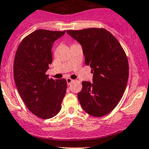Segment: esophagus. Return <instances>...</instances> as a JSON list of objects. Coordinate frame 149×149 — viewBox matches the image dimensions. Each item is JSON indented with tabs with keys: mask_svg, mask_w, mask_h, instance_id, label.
Here are the masks:
<instances>
[{
	"mask_svg": "<svg viewBox=\"0 0 149 149\" xmlns=\"http://www.w3.org/2000/svg\"><path fill=\"white\" fill-rule=\"evenodd\" d=\"M73 81V80H72V79H70V78H67V79H66V82H67L68 85L70 84Z\"/></svg>",
	"mask_w": 149,
	"mask_h": 149,
	"instance_id": "obj_1",
	"label": "esophagus"
}]
</instances>
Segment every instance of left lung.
<instances>
[{"label": "left lung", "mask_w": 149, "mask_h": 149, "mask_svg": "<svg viewBox=\"0 0 149 149\" xmlns=\"http://www.w3.org/2000/svg\"><path fill=\"white\" fill-rule=\"evenodd\" d=\"M81 45L86 65H90L93 82L83 81L78 99L84 110L102 117L115 109L127 86L129 65L127 56L116 38L104 29L68 30Z\"/></svg>", "instance_id": "8db88e82"}]
</instances>
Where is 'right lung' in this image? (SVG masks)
<instances>
[{
  "label": "right lung",
  "instance_id": "obj_1",
  "mask_svg": "<svg viewBox=\"0 0 149 149\" xmlns=\"http://www.w3.org/2000/svg\"><path fill=\"white\" fill-rule=\"evenodd\" d=\"M65 32L36 30L22 40L15 55L13 76L19 95L29 111L42 119L61 111L65 95V79L54 80L46 75L52 61V45Z\"/></svg>",
  "mask_w": 149,
  "mask_h": 149
}]
</instances>
